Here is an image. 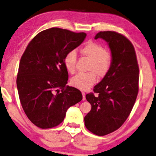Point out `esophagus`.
<instances>
[{
	"label": "esophagus",
	"mask_w": 156,
	"mask_h": 156,
	"mask_svg": "<svg viewBox=\"0 0 156 156\" xmlns=\"http://www.w3.org/2000/svg\"><path fill=\"white\" fill-rule=\"evenodd\" d=\"M82 93V95H83V100H86V97H85V93L84 92H81Z\"/></svg>",
	"instance_id": "34e87169"
}]
</instances>
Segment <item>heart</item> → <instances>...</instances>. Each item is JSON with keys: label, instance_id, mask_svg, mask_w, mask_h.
Segmentation results:
<instances>
[{"label": "heart", "instance_id": "obj_1", "mask_svg": "<svg viewBox=\"0 0 156 156\" xmlns=\"http://www.w3.org/2000/svg\"><path fill=\"white\" fill-rule=\"evenodd\" d=\"M80 53L90 59L88 73H78L71 79V84L80 90H87L96 82V75L104 77L111 69L112 61V54L105 50L104 47L96 42H90L85 44L80 49ZM76 54L71 51L66 55L64 65L67 71L73 73L75 71Z\"/></svg>", "mask_w": 156, "mask_h": 156}]
</instances>
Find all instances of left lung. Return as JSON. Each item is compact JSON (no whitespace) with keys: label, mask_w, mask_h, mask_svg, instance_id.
Instances as JSON below:
<instances>
[{"label":"left lung","mask_w":156,"mask_h":156,"mask_svg":"<svg viewBox=\"0 0 156 156\" xmlns=\"http://www.w3.org/2000/svg\"><path fill=\"white\" fill-rule=\"evenodd\" d=\"M108 43L113 58L111 69L86 98L91 110L84 117L85 126L98 136L113 133L123 125L135 105L139 90V66L133 44L114 31H100L95 39Z\"/></svg>","instance_id":"8db88e82"}]
</instances>
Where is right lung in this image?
<instances>
[{
  "mask_svg": "<svg viewBox=\"0 0 156 156\" xmlns=\"http://www.w3.org/2000/svg\"><path fill=\"white\" fill-rule=\"evenodd\" d=\"M86 36L85 33L49 28L35 35L23 52L16 78L19 97L26 115L38 128L58 126L69 107L82 100L80 90L66 86L64 58Z\"/></svg>",
  "mask_w": 156,
  "mask_h": 156,
  "instance_id": "1",
  "label": "right lung"
}]
</instances>
